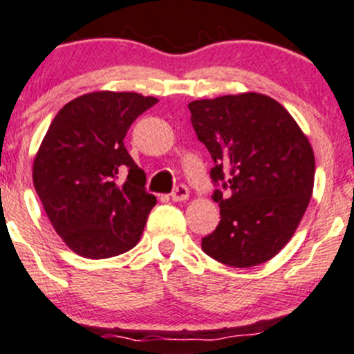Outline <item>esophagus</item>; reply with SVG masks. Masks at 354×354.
<instances>
[{
  "label": "esophagus",
  "mask_w": 354,
  "mask_h": 354,
  "mask_svg": "<svg viewBox=\"0 0 354 354\" xmlns=\"http://www.w3.org/2000/svg\"><path fill=\"white\" fill-rule=\"evenodd\" d=\"M188 196H189V189L188 186L185 185H178L176 188L173 189V193H171V200L173 201H185L188 200Z\"/></svg>",
  "instance_id": "1"
}]
</instances>
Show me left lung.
I'll use <instances>...</instances> for the list:
<instances>
[{
	"label": "left lung",
	"mask_w": 354,
	"mask_h": 354,
	"mask_svg": "<svg viewBox=\"0 0 354 354\" xmlns=\"http://www.w3.org/2000/svg\"><path fill=\"white\" fill-rule=\"evenodd\" d=\"M193 129L212 154L220 223L201 239L230 267L267 262L292 239L314 186V153L277 100L247 92L188 104Z\"/></svg>",
	"instance_id": "1"
}]
</instances>
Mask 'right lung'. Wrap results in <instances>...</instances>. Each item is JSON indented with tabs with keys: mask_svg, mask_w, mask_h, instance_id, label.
<instances>
[{
	"mask_svg": "<svg viewBox=\"0 0 354 354\" xmlns=\"http://www.w3.org/2000/svg\"><path fill=\"white\" fill-rule=\"evenodd\" d=\"M156 97L92 92L70 100L50 124L33 161V185L70 250L107 259L141 239L156 196L124 138Z\"/></svg>",
	"mask_w": 354,
	"mask_h": 354,
	"instance_id": "right-lung-1",
	"label": "right lung"
}]
</instances>
